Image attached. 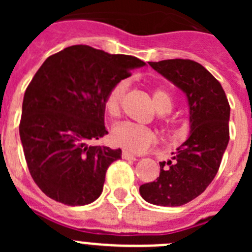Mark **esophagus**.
Instances as JSON below:
<instances>
[{
    "label": "esophagus",
    "mask_w": 252,
    "mask_h": 252,
    "mask_svg": "<svg viewBox=\"0 0 252 252\" xmlns=\"http://www.w3.org/2000/svg\"><path fill=\"white\" fill-rule=\"evenodd\" d=\"M122 159L126 160H136V157L132 155V154L127 153V151H122Z\"/></svg>",
    "instance_id": "34e87169"
}]
</instances>
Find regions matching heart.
<instances>
[{
  "label": "heart",
  "mask_w": 252,
  "mask_h": 252,
  "mask_svg": "<svg viewBox=\"0 0 252 252\" xmlns=\"http://www.w3.org/2000/svg\"><path fill=\"white\" fill-rule=\"evenodd\" d=\"M127 82L121 81L108 91L104 98V112L111 119H117L121 115V104L127 92ZM153 104L159 113H168L173 108V97L164 88H155L151 93ZM111 140L116 146L122 148L128 153L140 154L148 150L157 142V133L150 127L132 122H122L111 131Z\"/></svg>",
  "instance_id": "1"
}]
</instances>
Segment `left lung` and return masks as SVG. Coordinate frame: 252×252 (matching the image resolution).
<instances>
[{
    "mask_svg": "<svg viewBox=\"0 0 252 252\" xmlns=\"http://www.w3.org/2000/svg\"><path fill=\"white\" fill-rule=\"evenodd\" d=\"M149 64L187 94L190 136L173 159L160 162L159 177L140 186V194L157 206H183L202 194L217 174L230 140V104L221 83L194 60Z\"/></svg>",
    "mask_w": 252,
    "mask_h": 252,
    "instance_id": "8db88e82",
    "label": "left lung"
}]
</instances>
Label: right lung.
I'll list each match as a JSON object with an SVG mask.
<instances>
[{
	"instance_id": "1",
	"label": "right lung",
	"mask_w": 252,
	"mask_h": 252,
	"mask_svg": "<svg viewBox=\"0 0 252 252\" xmlns=\"http://www.w3.org/2000/svg\"><path fill=\"white\" fill-rule=\"evenodd\" d=\"M136 57L73 45L48 58L24 95L20 137L31 177L49 198L84 206L101 195L121 149L88 145L107 133L104 98L144 66Z\"/></svg>"
}]
</instances>
